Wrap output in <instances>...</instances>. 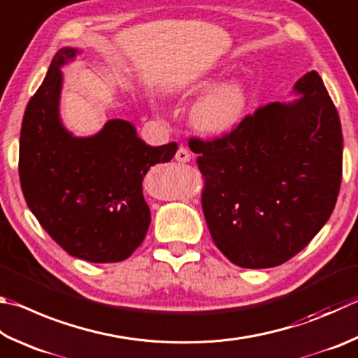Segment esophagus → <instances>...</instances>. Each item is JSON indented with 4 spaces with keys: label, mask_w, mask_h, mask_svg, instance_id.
Instances as JSON below:
<instances>
[{
    "label": "esophagus",
    "mask_w": 358,
    "mask_h": 358,
    "mask_svg": "<svg viewBox=\"0 0 358 358\" xmlns=\"http://www.w3.org/2000/svg\"><path fill=\"white\" fill-rule=\"evenodd\" d=\"M189 159H191V153H189V150H187L186 147H180L178 150H177V153H175V161L187 162Z\"/></svg>",
    "instance_id": "obj_1"
}]
</instances>
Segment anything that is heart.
Wrapping results in <instances>:
<instances>
[{"mask_svg":"<svg viewBox=\"0 0 358 358\" xmlns=\"http://www.w3.org/2000/svg\"><path fill=\"white\" fill-rule=\"evenodd\" d=\"M208 81L194 83L191 89L206 87ZM247 95L241 84L227 83L205 95L192 108L191 120L205 134H222L235 128L244 117Z\"/></svg>","mask_w":358,"mask_h":358,"instance_id":"b5f03b06","label":"heart"}]
</instances>
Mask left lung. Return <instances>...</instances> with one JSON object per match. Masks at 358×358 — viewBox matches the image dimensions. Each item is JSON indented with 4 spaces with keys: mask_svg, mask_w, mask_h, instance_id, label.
<instances>
[{
    "mask_svg": "<svg viewBox=\"0 0 358 358\" xmlns=\"http://www.w3.org/2000/svg\"><path fill=\"white\" fill-rule=\"evenodd\" d=\"M292 103L272 101L229 133L189 138L203 177L201 208L217 249L247 269L301 252L332 214L343 175V133L321 76L296 83Z\"/></svg>",
    "mask_w": 358,
    "mask_h": 358,
    "instance_id": "8db88e82",
    "label": "left lung"
}]
</instances>
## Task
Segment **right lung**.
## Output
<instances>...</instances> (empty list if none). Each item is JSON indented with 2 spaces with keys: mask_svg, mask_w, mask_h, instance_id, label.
Wrapping results in <instances>:
<instances>
[{
  "mask_svg": "<svg viewBox=\"0 0 358 358\" xmlns=\"http://www.w3.org/2000/svg\"><path fill=\"white\" fill-rule=\"evenodd\" d=\"M75 55V48L57 51L26 106L18 175L26 203L56 244L90 263H117L138 249L150 225L142 180L152 166L171 161L178 145H147L122 119L92 138L66 131L57 109L59 67Z\"/></svg>",
  "mask_w": 358,
  "mask_h": 358,
  "instance_id": "1",
  "label": "right lung"
}]
</instances>
